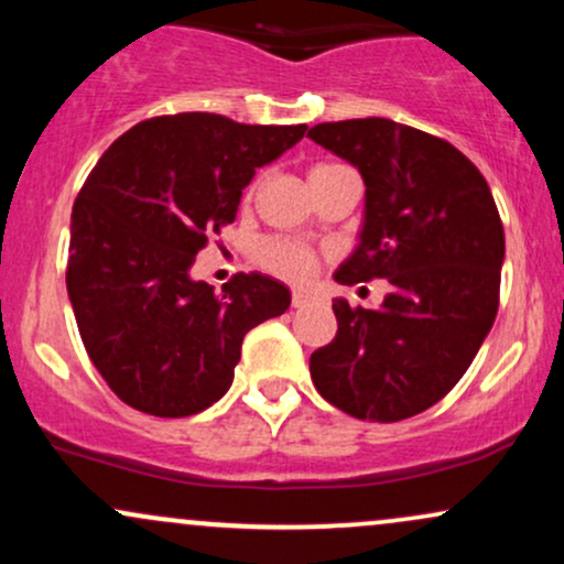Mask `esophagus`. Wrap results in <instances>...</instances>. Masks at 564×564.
<instances>
[{
	"mask_svg": "<svg viewBox=\"0 0 564 564\" xmlns=\"http://www.w3.org/2000/svg\"><path fill=\"white\" fill-rule=\"evenodd\" d=\"M313 302H318V296H315L313 291L296 289L294 294H291V304H294V307H307V304H313Z\"/></svg>",
	"mask_w": 564,
	"mask_h": 564,
	"instance_id": "1",
	"label": "esophagus"
}]
</instances>
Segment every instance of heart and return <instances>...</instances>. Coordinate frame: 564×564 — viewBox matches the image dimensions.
Segmentation results:
<instances>
[{
	"label": "heart",
	"instance_id": "obj_1",
	"mask_svg": "<svg viewBox=\"0 0 564 564\" xmlns=\"http://www.w3.org/2000/svg\"><path fill=\"white\" fill-rule=\"evenodd\" d=\"M326 166L332 164H318L315 170H326ZM257 257H260L262 268L281 278H289V281H304V278L315 273V264H318V257L307 243L291 241V238H268L257 249Z\"/></svg>",
	"mask_w": 564,
	"mask_h": 564
}]
</instances>
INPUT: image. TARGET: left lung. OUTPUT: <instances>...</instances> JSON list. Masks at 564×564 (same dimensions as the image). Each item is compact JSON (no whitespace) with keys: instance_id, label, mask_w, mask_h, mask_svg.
I'll return each mask as SVG.
<instances>
[{"instance_id":"obj_1","label":"left lung","mask_w":564,"mask_h":564,"mask_svg":"<svg viewBox=\"0 0 564 564\" xmlns=\"http://www.w3.org/2000/svg\"><path fill=\"white\" fill-rule=\"evenodd\" d=\"M366 183L360 243L339 283L387 278L381 307L334 300L339 328L310 377L328 403L400 422L443 400L496 321L503 225L471 161L451 142L390 119L328 121L307 132Z\"/></svg>"}]
</instances>
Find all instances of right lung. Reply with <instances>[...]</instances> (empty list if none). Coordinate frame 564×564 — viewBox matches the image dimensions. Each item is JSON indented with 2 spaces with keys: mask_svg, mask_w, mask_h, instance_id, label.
I'll list each match as a JSON object with an SVG mask.
<instances>
[{
  "mask_svg": "<svg viewBox=\"0 0 564 564\" xmlns=\"http://www.w3.org/2000/svg\"><path fill=\"white\" fill-rule=\"evenodd\" d=\"M307 124L217 113L140 121L102 153L70 212L68 300L100 377L142 413L193 416L232 384L243 336L289 310L291 291L238 273L223 294L193 281L206 236L236 219L260 166Z\"/></svg>",
  "mask_w": 564,
  "mask_h": 564,
  "instance_id": "right-lung-1",
  "label": "right lung"
}]
</instances>
